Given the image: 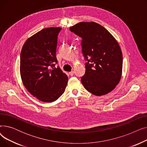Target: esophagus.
Returning <instances> with one entry per match:
<instances>
[{
    "label": "esophagus",
    "mask_w": 147,
    "mask_h": 147,
    "mask_svg": "<svg viewBox=\"0 0 147 147\" xmlns=\"http://www.w3.org/2000/svg\"><path fill=\"white\" fill-rule=\"evenodd\" d=\"M74 71H70L69 73V74L70 75V76H73L74 75Z\"/></svg>",
    "instance_id": "esophagus-1"
}]
</instances>
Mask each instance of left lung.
Instances as JSON below:
<instances>
[{"label": "left lung", "mask_w": 147, "mask_h": 147, "mask_svg": "<svg viewBox=\"0 0 147 147\" xmlns=\"http://www.w3.org/2000/svg\"><path fill=\"white\" fill-rule=\"evenodd\" d=\"M82 38V51L86 71L81 82L88 91L96 96L109 93L119 83L123 56L119 43L102 26L94 22H79L69 27Z\"/></svg>", "instance_id": "1"}]
</instances>
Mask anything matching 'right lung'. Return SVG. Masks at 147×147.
Listing matches in <instances>:
<instances>
[{
    "label": "right lung",
    "instance_id": "1",
    "mask_svg": "<svg viewBox=\"0 0 147 147\" xmlns=\"http://www.w3.org/2000/svg\"><path fill=\"white\" fill-rule=\"evenodd\" d=\"M61 27H49L26 40L20 55L21 79L30 93L40 101L51 102L64 92L68 76L58 66L56 56Z\"/></svg>",
    "mask_w": 147,
    "mask_h": 147
}]
</instances>
